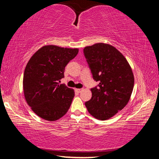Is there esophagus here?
<instances>
[{
	"label": "esophagus",
	"instance_id": "obj_1",
	"mask_svg": "<svg viewBox=\"0 0 159 159\" xmlns=\"http://www.w3.org/2000/svg\"><path fill=\"white\" fill-rule=\"evenodd\" d=\"M83 89H76V91L77 93H80L82 91Z\"/></svg>",
	"mask_w": 159,
	"mask_h": 159
}]
</instances>
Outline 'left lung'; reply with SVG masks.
Listing matches in <instances>:
<instances>
[{"instance_id": "8db88e82", "label": "left lung", "mask_w": 159, "mask_h": 159, "mask_svg": "<svg viewBox=\"0 0 159 159\" xmlns=\"http://www.w3.org/2000/svg\"><path fill=\"white\" fill-rule=\"evenodd\" d=\"M93 79L99 83L91 88L92 98L85 105L97 119L104 120L122 110L130 100L134 76L128 61L111 45L94 44L83 49Z\"/></svg>"}]
</instances>
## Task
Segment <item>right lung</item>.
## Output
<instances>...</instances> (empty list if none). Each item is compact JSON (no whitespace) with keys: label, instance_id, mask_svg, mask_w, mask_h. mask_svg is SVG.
<instances>
[{"label":"right lung","instance_id":"right-lung-1","mask_svg":"<svg viewBox=\"0 0 159 159\" xmlns=\"http://www.w3.org/2000/svg\"><path fill=\"white\" fill-rule=\"evenodd\" d=\"M78 48L45 45L36 51L26 64L23 89L32 111L43 119L55 121L66 114L74 90L60 84L66 64L76 57Z\"/></svg>","mask_w":159,"mask_h":159}]
</instances>
